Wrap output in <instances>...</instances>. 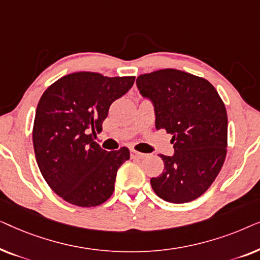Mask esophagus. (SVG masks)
Segmentation results:
<instances>
[{
	"label": "esophagus",
	"mask_w": 260,
	"mask_h": 260,
	"mask_svg": "<svg viewBox=\"0 0 260 260\" xmlns=\"http://www.w3.org/2000/svg\"><path fill=\"white\" fill-rule=\"evenodd\" d=\"M145 157V154H142V152H138L136 150H131V158L134 159H142Z\"/></svg>",
	"instance_id": "obj_1"
}]
</instances>
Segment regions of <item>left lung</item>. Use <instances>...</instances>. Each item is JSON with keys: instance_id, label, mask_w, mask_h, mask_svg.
Listing matches in <instances>:
<instances>
[{"instance_id": "obj_1", "label": "left lung", "mask_w": 260, "mask_h": 260, "mask_svg": "<svg viewBox=\"0 0 260 260\" xmlns=\"http://www.w3.org/2000/svg\"><path fill=\"white\" fill-rule=\"evenodd\" d=\"M140 93L150 99L156 129L172 135L174 155H159L165 169L150 180L157 197L184 204L214 182L227 152V113L214 86L204 78L165 69L141 74Z\"/></svg>"}]
</instances>
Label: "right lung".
I'll list each match as a JSON object with an SVG mask.
<instances>
[{"label":"right lung","instance_id":"obj_1","mask_svg":"<svg viewBox=\"0 0 260 260\" xmlns=\"http://www.w3.org/2000/svg\"><path fill=\"white\" fill-rule=\"evenodd\" d=\"M135 77L94 72L67 74L41 95L33 145L39 169L55 194L79 207L102 205L115 190L117 170L129 149L106 151L94 142L110 105L126 93Z\"/></svg>","mask_w":260,"mask_h":260}]
</instances>
